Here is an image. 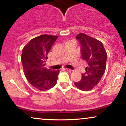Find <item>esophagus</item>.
Here are the masks:
<instances>
[{
    "label": "esophagus",
    "mask_w": 126,
    "mask_h": 126,
    "mask_svg": "<svg viewBox=\"0 0 126 126\" xmlns=\"http://www.w3.org/2000/svg\"><path fill=\"white\" fill-rule=\"evenodd\" d=\"M65 70H67V71H69V72H72V71H73V70H72V69H67V68H66V69H65Z\"/></svg>",
    "instance_id": "1"
}]
</instances>
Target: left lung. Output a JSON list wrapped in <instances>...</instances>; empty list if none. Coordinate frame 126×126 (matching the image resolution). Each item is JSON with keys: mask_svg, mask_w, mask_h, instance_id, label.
Returning <instances> with one entry per match:
<instances>
[{"mask_svg": "<svg viewBox=\"0 0 126 126\" xmlns=\"http://www.w3.org/2000/svg\"><path fill=\"white\" fill-rule=\"evenodd\" d=\"M76 39L80 44L82 58L88 64L81 80L75 82V85L80 90L88 91L93 89L103 76L107 54L102 43L96 39L83 33L78 34Z\"/></svg>", "mask_w": 126, "mask_h": 126, "instance_id": "8db88e82", "label": "left lung"}]
</instances>
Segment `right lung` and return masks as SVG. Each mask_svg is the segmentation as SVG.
<instances>
[{"label":"right lung","mask_w":126,"mask_h":126,"mask_svg":"<svg viewBox=\"0 0 126 126\" xmlns=\"http://www.w3.org/2000/svg\"><path fill=\"white\" fill-rule=\"evenodd\" d=\"M58 36L41 35L32 39L22 50L21 62L26 78L34 88L46 91L56 85L59 70L45 67L47 54Z\"/></svg>","instance_id":"obj_1"}]
</instances>
